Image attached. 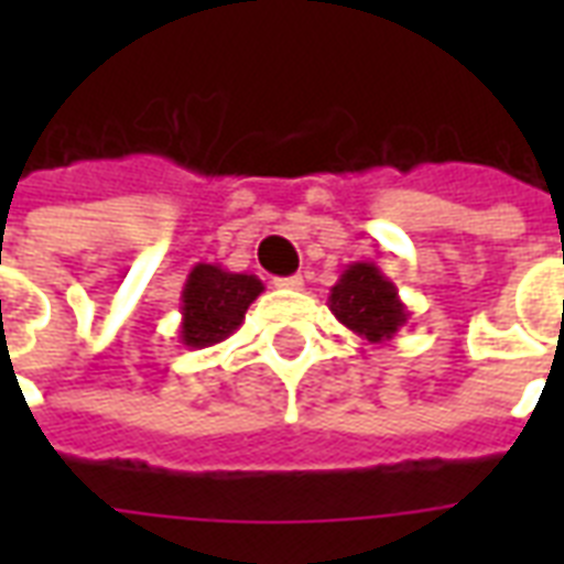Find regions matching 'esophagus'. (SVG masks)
Listing matches in <instances>:
<instances>
[{
    "label": "esophagus",
    "instance_id": "obj_1",
    "mask_svg": "<svg viewBox=\"0 0 564 564\" xmlns=\"http://www.w3.org/2000/svg\"><path fill=\"white\" fill-rule=\"evenodd\" d=\"M274 286L278 290H304V278L301 274H290V278H274Z\"/></svg>",
    "mask_w": 564,
    "mask_h": 564
}]
</instances>
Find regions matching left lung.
I'll list each match as a JSON object with an SVG mask.
<instances>
[{
	"label": "left lung",
	"instance_id": "8db88e82",
	"mask_svg": "<svg viewBox=\"0 0 564 564\" xmlns=\"http://www.w3.org/2000/svg\"><path fill=\"white\" fill-rule=\"evenodd\" d=\"M327 307L348 330L371 345L392 343L410 318L398 286L375 263L348 265L330 286Z\"/></svg>",
	"mask_w": 564,
	"mask_h": 564
}]
</instances>
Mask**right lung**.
<instances>
[{
    "instance_id": "add662e5",
    "label": "right lung",
    "mask_w": 564,
    "mask_h": 564,
    "mask_svg": "<svg viewBox=\"0 0 564 564\" xmlns=\"http://www.w3.org/2000/svg\"><path fill=\"white\" fill-rule=\"evenodd\" d=\"M263 290L257 274L228 272L219 263H195L181 290V345L198 351L225 343Z\"/></svg>"
}]
</instances>
